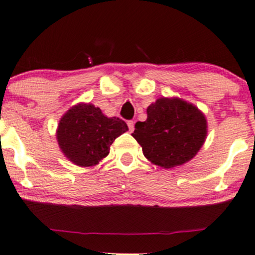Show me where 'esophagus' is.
Listing matches in <instances>:
<instances>
[{
    "label": "esophagus",
    "mask_w": 255,
    "mask_h": 255,
    "mask_svg": "<svg viewBox=\"0 0 255 255\" xmlns=\"http://www.w3.org/2000/svg\"><path fill=\"white\" fill-rule=\"evenodd\" d=\"M128 131H130V132H132V131L134 130V123L132 121H128Z\"/></svg>",
    "instance_id": "esophagus-1"
}]
</instances>
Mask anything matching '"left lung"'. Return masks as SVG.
<instances>
[{
	"label": "left lung",
	"mask_w": 255,
	"mask_h": 255,
	"mask_svg": "<svg viewBox=\"0 0 255 255\" xmlns=\"http://www.w3.org/2000/svg\"><path fill=\"white\" fill-rule=\"evenodd\" d=\"M145 122H137L132 136L144 156L164 169L194 158L207 137V119L193 104L180 98H159L146 109Z\"/></svg>",
	"instance_id": "8db88e82"
}]
</instances>
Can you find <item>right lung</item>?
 <instances>
[{"instance_id":"obj_1","label":"right lung","mask_w":255,"mask_h":255,"mask_svg":"<svg viewBox=\"0 0 255 255\" xmlns=\"http://www.w3.org/2000/svg\"><path fill=\"white\" fill-rule=\"evenodd\" d=\"M128 130L117 117H106L92 104H77L62 116L56 128L59 147L72 163L97 165L110 152L116 138Z\"/></svg>"}]
</instances>
